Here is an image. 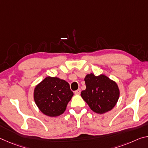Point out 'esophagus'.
Returning <instances> with one entry per match:
<instances>
[{"mask_svg": "<svg viewBox=\"0 0 148 148\" xmlns=\"http://www.w3.org/2000/svg\"><path fill=\"white\" fill-rule=\"evenodd\" d=\"M80 92H81V89H78L77 90H76V91H74V93L76 95H79L80 93Z\"/></svg>", "mask_w": 148, "mask_h": 148, "instance_id": "esophagus-1", "label": "esophagus"}]
</instances>
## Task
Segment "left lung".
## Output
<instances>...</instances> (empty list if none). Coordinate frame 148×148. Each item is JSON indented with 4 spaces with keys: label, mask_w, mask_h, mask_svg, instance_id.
Listing matches in <instances>:
<instances>
[{
    "label": "left lung",
    "mask_w": 148,
    "mask_h": 148,
    "mask_svg": "<svg viewBox=\"0 0 148 148\" xmlns=\"http://www.w3.org/2000/svg\"><path fill=\"white\" fill-rule=\"evenodd\" d=\"M86 89L81 97L94 112L103 114L112 110L119 98L120 91L116 82L104 74L93 73L85 77Z\"/></svg>",
    "instance_id": "8db88e82"
}]
</instances>
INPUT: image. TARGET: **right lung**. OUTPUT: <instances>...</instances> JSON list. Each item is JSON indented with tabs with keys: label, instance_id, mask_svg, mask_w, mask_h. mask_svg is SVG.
<instances>
[{
	"label": "right lung",
	"instance_id": "obj_1",
	"mask_svg": "<svg viewBox=\"0 0 148 148\" xmlns=\"http://www.w3.org/2000/svg\"><path fill=\"white\" fill-rule=\"evenodd\" d=\"M74 93L65 80L47 76L36 85L33 97L35 103L42 113L54 117L64 112Z\"/></svg>",
	"mask_w": 148,
	"mask_h": 148
}]
</instances>
